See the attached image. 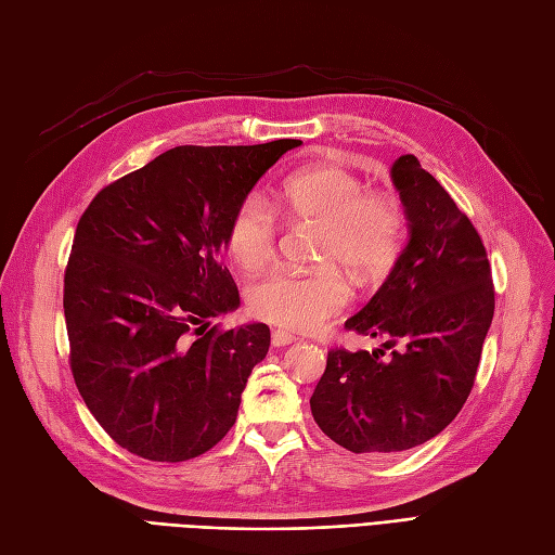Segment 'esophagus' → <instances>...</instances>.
<instances>
[{
    "label": "esophagus",
    "instance_id": "obj_1",
    "mask_svg": "<svg viewBox=\"0 0 555 555\" xmlns=\"http://www.w3.org/2000/svg\"><path fill=\"white\" fill-rule=\"evenodd\" d=\"M273 347H284V345H292V343H296L298 338L294 333H289V331H284V328H278V331H273Z\"/></svg>",
    "mask_w": 555,
    "mask_h": 555
}]
</instances>
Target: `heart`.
<instances>
[{
    "instance_id": "b5f03b06",
    "label": "heart",
    "mask_w": 555,
    "mask_h": 555,
    "mask_svg": "<svg viewBox=\"0 0 555 555\" xmlns=\"http://www.w3.org/2000/svg\"><path fill=\"white\" fill-rule=\"evenodd\" d=\"M278 208L292 222L322 231L312 273L273 271L249 287L247 304L263 322L292 331H314L343 312L349 287L337 268L357 282H375L391 271L405 236L398 201L367 194L365 184L338 166H310L282 182ZM278 222L266 201L245 196L227 224V247L247 271L275 255Z\"/></svg>"
}]
</instances>
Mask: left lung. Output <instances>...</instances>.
Masks as SVG:
<instances>
[{"mask_svg":"<svg viewBox=\"0 0 555 555\" xmlns=\"http://www.w3.org/2000/svg\"><path fill=\"white\" fill-rule=\"evenodd\" d=\"M391 180L410 241L345 322L384 343L331 349L310 398L317 426L351 453H400L442 433L473 391L495 310L491 266L467 215L414 155L393 162Z\"/></svg>","mask_w":555,"mask_h":555,"instance_id":"1","label":"left lung"}]
</instances>
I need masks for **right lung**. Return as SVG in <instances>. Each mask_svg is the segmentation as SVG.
<instances>
[{"mask_svg": "<svg viewBox=\"0 0 555 555\" xmlns=\"http://www.w3.org/2000/svg\"><path fill=\"white\" fill-rule=\"evenodd\" d=\"M296 145H178L108 184L82 212L64 273L72 373L122 449L180 463L236 424L271 328H208L210 317L241 306L222 266L227 224Z\"/></svg>", "mask_w": 555, "mask_h": 555, "instance_id": "1", "label": "right lung"}]
</instances>
